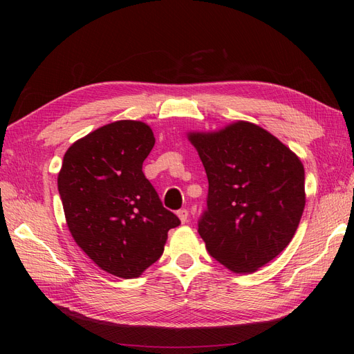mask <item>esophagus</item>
I'll return each instance as SVG.
<instances>
[{
    "label": "esophagus",
    "mask_w": 354,
    "mask_h": 354,
    "mask_svg": "<svg viewBox=\"0 0 354 354\" xmlns=\"http://www.w3.org/2000/svg\"><path fill=\"white\" fill-rule=\"evenodd\" d=\"M177 216H178L180 221L185 224V223H187V220H189V211H187L186 208H183V209H180V211H177Z\"/></svg>",
    "instance_id": "1"
}]
</instances>
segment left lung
I'll use <instances>...</instances> for the list:
<instances>
[{"instance_id": "obj_1", "label": "left lung", "mask_w": 354, "mask_h": 354, "mask_svg": "<svg viewBox=\"0 0 354 354\" xmlns=\"http://www.w3.org/2000/svg\"><path fill=\"white\" fill-rule=\"evenodd\" d=\"M208 177L199 234L233 273L257 272L292 241L306 205L304 167L260 125L236 121L217 131H189Z\"/></svg>"}]
</instances>
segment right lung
<instances>
[{
    "instance_id": "obj_1",
    "label": "right lung",
    "mask_w": 354,
    "mask_h": 354,
    "mask_svg": "<svg viewBox=\"0 0 354 354\" xmlns=\"http://www.w3.org/2000/svg\"><path fill=\"white\" fill-rule=\"evenodd\" d=\"M155 137L142 121L106 124L63 156L57 187L73 241L102 270L134 279L164 252L180 220L143 174Z\"/></svg>"
}]
</instances>
